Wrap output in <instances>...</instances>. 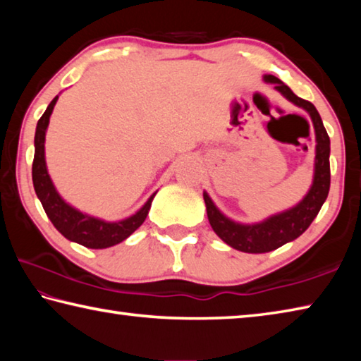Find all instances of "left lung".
Returning a JSON list of instances; mask_svg holds the SVG:
<instances>
[{
    "label": "left lung",
    "instance_id": "left-lung-1",
    "mask_svg": "<svg viewBox=\"0 0 361 361\" xmlns=\"http://www.w3.org/2000/svg\"><path fill=\"white\" fill-rule=\"evenodd\" d=\"M264 82L274 84V89L282 94L293 105L302 108L310 116L315 132V159L312 185L296 205L283 212L274 213L258 223L235 221L218 209L209 192L204 191L207 216L215 234L229 247L243 253H267L285 243L298 239L309 228L325 204L329 191V137L317 108L307 100L293 94L288 85L272 75L262 76Z\"/></svg>",
    "mask_w": 361,
    "mask_h": 361
}]
</instances>
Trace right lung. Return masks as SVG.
<instances>
[{
    "instance_id": "obj_1",
    "label": "right lung",
    "mask_w": 361,
    "mask_h": 361,
    "mask_svg": "<svg viewBox=\"0 0 361 361\" xmlns=\"http://www.w3.org/2000/svg\"><path fill=\"white\" fill-rule=\"evenodd\" d=\"M57 100L59 95L49 103L44 114L41 116L38 124H36L35 159L32 169L35 192L38 195L47 218L51 219L52 224L56 226V229L65 239L95 250L118 245V243L126 240L127 237L132 235L143 224L157 191L152 192L149 199L135 213H132L130 216L114 219V221L89 215V213L81 212L70 202H66L57 191L56 185H54L51 175L47 172L46 164V132L49 127V119H51Z\"/></svg>"
}]
</instances>
